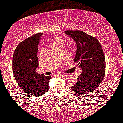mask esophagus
Returning <instances> with one entry per match:
<instances>
[{
    "label": "esophagus",
    "mask_w": 123,
    "mask_h": 123,
    "mask_svg": "<svg viewBox=\"0 0 123 123\" xmlns=\"http://www.w3.org/2000/svg\"><path fill=\"white\" fill-rule=\"evenodd\" d=\"M57 75H58V76H62V77H65V76H66L67 75L65 74H59Z\"/></svg>",
    "instance_id": "1"
}]
</instances>
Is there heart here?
I'll return each mask as SVG.
<instances>
[{
    "label": "heart",
    "mask_w": 123,
    "mask_h": 123,
    "mask_svg": "<svg viewBox=\"0 0 123 123\" xmlns=\"http://www.w3.org/2000/svg\"><path fill=\"white\" fill-rule=\"evenodd\" d=\"M63 43V40L62 39V38H60V37H55V38L53 39L52 42L51 46L52 48H53L54 46H58V45Z\"/></svg>",
    "instance_id": "1"
}]
</instances>
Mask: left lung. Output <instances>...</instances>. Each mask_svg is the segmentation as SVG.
Returning <instances> with one entry per match:
<instances>
[{
	"instance_id": "1",
	"label": "left lung",
	"mask_w": 123,
	"mask_h": 123,
	"mask_svg": "<svg viewBox=\"0 0 123 123\" xmlns=\"http://www.w3.org/2000/svg\"><path fill=\"white\" fill-rule=\"evenodd\" d=\"M65 33L76 43L74 61L82 69L77 84L71 90L76 94L86 96L98 87L105 75V61L102 46L96 38L84 31L66 30Z\"/></svg>"
}]
</instances>
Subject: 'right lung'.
<instances>
[{"label": "right lung", "mask_w": 123, "mask_h": 123, "mask_svg": "<svg viewBox=\"0 0 123 123\" xmlns=\"http://www.w3.org/2000/svg\"><path fill=\"white\" fill-rule=\"evenodd\" d=\"M42 33H37L20 43L13 57V71L17 84L29 96H40L49 90L50 76L36 73L38 50Z\"/></svg>", "instance_id": "right-lung-1"}]
</instances>
